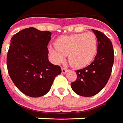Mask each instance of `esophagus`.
<instances>
[{
    "label": "esophagus",
    "mask_w": 123,
    "mask_h": 123,
    "mask_svg": "<svg viewBox=\"0 0 123 123\" xmlns=\"http://www.w3.org/2000/svg\"><path fill=\"white\" fill-rule=\"evenodd\" d=\"M68 69L67 68H62V72L63 73V74H66V73L68 72Z\"/></svg>",
    "instance_id": "esophagus-1"
}]
</instances>
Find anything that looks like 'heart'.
Masks as SVG:
<instances>
[{"label":"heart","instance_id":"heart-1","mask_svg":"<svg viewBox=\"0 0 123 123\" xmlns=\"http://www.w3.org/2000/svg\"><path fill=\"white\" fill-rule=\"evenodd\" d=\"M55 47H49V52L55 63L63 62L67 55L70 65L82 68L92 62L98 50V41L92 32L72 34L59 37Z\"/></svg>","mask_w":123,"mask_h":123}]
</instances>
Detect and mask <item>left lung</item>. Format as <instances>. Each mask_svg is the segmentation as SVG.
<instances>
[{"instance_id":"1","label":"left lung","mask_w":123,"mask_h":123,"mask_svg":"<svg viewBox=\"0 0 123 123\" xmlns=\"http://www.w3.org/2000/svg\"><path fill=\"white\" fill-rule=\"evenodd\" d=\"M92 30L98 41L96 55L90 65L76 71L77 79L71 84L74 92L86 97L96 95L104 88L111 76L114 63L111 41L102 32Z\"/></svg>"}]
</instances>
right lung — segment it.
<instances>
[{
    "label": "right lung",
    "instance_id": "obj_1",
    "mask_svg": "<svg viewBox=\"0 0 123 123\" xmlns=\"http://www.w3.org/2000/svg\"><path fill=\"white\" fill-rule=\"evenodd\" d=\"M51 33L34 27L14 35L7 54L9 76L21 92L30 97H40L50 90L53 80L62 73L59 66L48 60L47 45Z\"/></svg>",
    "mask_w": 123,
    "mask_h": 123
}]
</instances>
